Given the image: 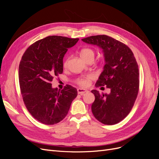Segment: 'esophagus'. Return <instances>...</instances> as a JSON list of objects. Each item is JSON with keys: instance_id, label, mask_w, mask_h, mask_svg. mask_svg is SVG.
Segmentation results:
<instances>
[{"instance_id": "1", "label": "esophagus", "mask_w": 159, "mask_h": 159, "mask_svg": "<svg viewBox=\"0 0 159 159\" xmlns=\"http://www.w3.org/2000/svg\"><path fill=\"white\" fill-rule=\"evenodd\" d=\"M88 92V90H86L85 89H81V88H78V93L80 95H84L85 93Z\"/></svg>"}]
</instances>
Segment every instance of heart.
<instances>
[{
    "instance_id": "heart-1",
    "label": "heart",
    "mask_w": 159,
    "mask_h": 159,
    "mask_svg": "<svg viewBox=\"0 0 159 159\" xmlns=\"http://www.w3.org/2000/svg\"><path fill=\"white\" fill-rule=\"evenodd\" d=\"M80 54L81 57H82V59L86 62L89 61H93L95 56V51L93 49L91 48H84L80 50ZM70 59V57L68 56L66 57V58L64 61L63 66L64 68H66V67L68 66ZM93 79V75H88L78 78L75 81L76 83L80 86H82V87H87V86H88L90 84V81Z\"/></svg>"
}]
</instances>
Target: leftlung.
<instances>
[{
	"instance_id": "1",
	"label": "left lung",
	"mask_w": 159,
	"mask_h": 159,
	"mask_svg": "<svg viewBox=\"0 0 159 159\" xmlns=\"http://www.w3.org/2000/svg\"><path fill=\"white\" fill-rule=\"evenodd\" d=\"M103 50L105 64L95 87L106 85L109 94L92 90L95 101L91 111L96 119L105 125H115L125 118L137 99L139 68L131 50L123 43L106 35L91 36L81 39Z\"/></svg>"
}]
</instances>
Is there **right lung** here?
<instances>
[{
	"label": "right lung",
	"instance_id": "right-lung-1",
	"mask_svg": "<svg viewBox=\"0 0 159 159\" xmlns=\"http://www.w3.org/2000/svg\"><path fill=\"white\" fill-rule=\"evenodd\" d=\"M79 38L50 36L28 48L19 64L18 78L25 106L37 121L56 124L68 114L78 91L70 85L60 91L51 81L63 72V58Z\"/></svg>",
	"mask_w": 159,
	"mask_h": 159
}]
</instances>
